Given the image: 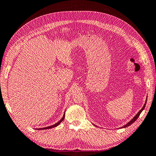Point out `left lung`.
Segmentation results:
<instances>
[{
	"instance_id": "8db88e82",
	"label": "left lung",
	"mask_w": 156,
	"mask_h": 156,
	"mask_svg": "<svg viewBox=\"0 0 156 156\" xmlns=\"http://www.w3.org/2000/svg\"><path fill=\"white\" fill-rule=\"evenodd\" d=\"M146 102H147V99H146V103H145V104L144 105V106H143V107L142 108H141V109L140 111L139 112H138L136 115V116H135L133 118L131 119L129 122H128L126 125H125V126H123V127H121L120 128H125V127H128V126H129L130 125H131V124H132L133 123H134L135 122H136V119L138 118V117H139V116H140V113L142 112V111L144 109V108H145V107H146Z\"/></svg>"
}]
</instances>
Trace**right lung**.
I'll use <instances>...</instances> for the list:
<instances>
[{
	"mask_svg": "<svg viewBox=\"0 0 156 156\" xmlns=\"http://www.w3.org/2000/svg\"><path fill=\"white\" fill-rule=\"evenodd\" d=\"M65 113H64V115H63V117H62L61 118V119L59 121V122H58L57 123H55V124H54V125H53V126H49V127H44V128H37V130H41V129H51V128H53V127H57V126H58L59 125V124L63 122V119H64V118H65Z\"/></svg>",
	"mask_w": 156,
	"mask_h": 156,
	"instance_id": "add662e5",
	"label": "right lung"
}]
</instances>
